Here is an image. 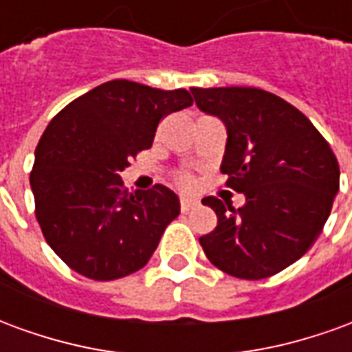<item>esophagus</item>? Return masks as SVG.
I'll return each mask as SVG.
<instances>
[{"mask_svg": "<svg viewBox=\"0 0 352 352\" xmlns=\"http://www.w3.org/2000/svg\"><path fill=\"white\" fill-rule=\"evenodd\" d=\"M198 206V201L192 198H181V211L183 213H186V211H190V209H194V207Z\"/></svg>", "mask_w": 352, "mask_h": 352, "instance_id": "obj_1", "label": "esophagus"}]
</instances>
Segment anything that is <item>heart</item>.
<instances>
[{"label": "heart", "instance_id": "1", "mask_svg": "<svg viewBox=\"0 0 352 352\" xmlns=\"http://www.w3.org/2000/svg\"><path fill=\"white\" fill-rule=\"evenodd\" d=\"M177 183L181 184V186H186V188H188V186L194 184V179H192L190 173H181V175L177 177Z\"/></svg>", "mask_w": 352, "mask_h": 352}]
</instances>
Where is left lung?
Listing matches in <instances>:
<instances>
[{"instance_id": "1", "label": "left lung", "mask_w": 352, "mask_h": 352, "mask_svg": "<svg viewBox=\"0 0 352 352\" xmlns=\"http://www.w3.org/2000/svg\"><path fill=\"white\" fill-rule=\"evenodd\" d=\"M190 92L226 126L221 171L245 194L239 209L214 196L201 199L217 213V228L199 245L232 277H272L302 258L324 228L340 190L336 154L309 118L275 94L252 87Z\"/></svg>"}]
</instances>
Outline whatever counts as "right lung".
Returning <instances> with one entry per match:
<instances>
[{"label": "right lung", "mask_w": 352, "mask_h": 352, "mask_svg": "<svg viewBox=\"0 0 352 352\" xmlns=\"http://www.w3.org/2000/svg\"><path fill=\"white\" fill-rule=\"evenodd\" d=\"M188 90L103 82L58 113L35 148L30 184L50 249L73 272L113 280L138 272L179 214L164 184L128 192L120 171L151 148L158 122L190 107Z\"/></svg>", "instance_id": "1"}]
</instances>
